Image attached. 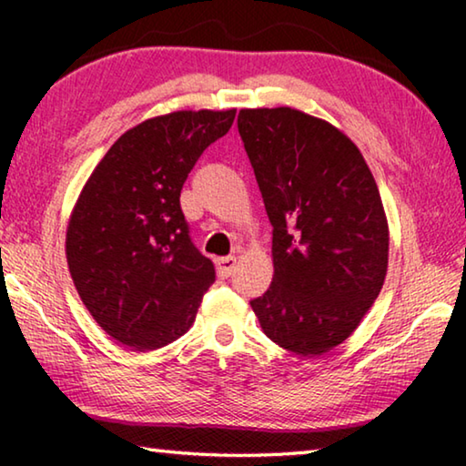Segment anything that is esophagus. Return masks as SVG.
<instances>
[{
  "label": "esophagus",
  "instance_id": "esophagus-1",
  "mask_svg": "<svg viewBox=\"0 0 466 466\" xmlns=\"http://www.w3.org/2000/svg\"><path fill=\"white\" fill-rule=\"evenodd\" d=\"M216 267H218V275H219V278H230V275H232L234 269H236V257L230 255V257L218 258Z\"/></svg>",
  "mask_w": 466,
  "mask_h": 466
}]
</instances>
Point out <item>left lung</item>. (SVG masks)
<instances>
[{
	"instance_id": "1",
	"label": "left lung",
	"mask_w": 466,
	"mask_h": 466,
	"mask_svg": "<svg viewBox=\"0 0 466 466\" xmlns=\"http://www.w3.org/2000/svg\"><path fill=\"white\" fill-rule=\"evenodd\" d=\"M238 133L273 226V281L250 306L273 343L322 356L358 329L386 278L376 180L343 131L298 108H242Z\"/></svg>"
}]
</instances>
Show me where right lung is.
Listing matches in <instances>:
<instances>
[{"mask_svg":"<svg viewBox=\"0 0 466 466\" xmlns=\"http://www.w3.org/2000/svg\"><path fill=\"white\" fill-rule=\"evenodd\" d=\"M236 108L177 110L125 131L86 180L69 216L74 286L102 330L133 351L177 341L216 281L195 248L180 188Z\"/></svg>","mask_w":466,"mask_h":466,"instance_id":"add662e5","label":"right lung"}]
</instances>
